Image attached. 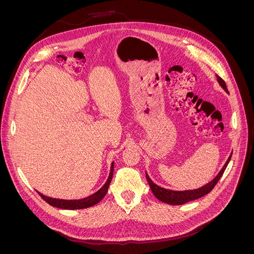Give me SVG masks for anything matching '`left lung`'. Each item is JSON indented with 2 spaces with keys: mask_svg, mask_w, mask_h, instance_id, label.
Returning a JSON list of instances; mask_svg holds the SVG:
<instances>
[{
  "mask_svg": "<svg viewBox=\"0 0 254 254\" xmlns=\"http://www.w3.org/2000/svg\"><path fill=\"white\" fill-rule=\"evenodd\" d=\"M217 80H218L219 84L221 86V88L224 89L226 92H228L226 82L224 81V79H222L221 77H219V76H217ZM231 157H232V153L228 158L227 162L224 165V167L221 168V171L218 173V175L215 177V178L211 182H209L207 184H205V186L199 188L197 190H180V191L179 190H166V189H163V188L157 186L156 183H153L151 181V179L148 177L147 174H146V179H147V181L149 183V187H150V190H151V191L153 193V195H155L159 199V200H161L162 202H165V203H168V204H173V205L184 204V203H187L189 201L195 200V199H198V198H200V197H202V196L210 193V191L214 189V187L216 186L217 182L219 181V179L221 178L222 174H224L225 170L227 168L228 163L230 162V160H231Z\"/></svg>",
  "mask_w": 254,
  "mask_h": 254,
  "instance_id": "obj_1",
  "label": "left lung"
}]
</instances>
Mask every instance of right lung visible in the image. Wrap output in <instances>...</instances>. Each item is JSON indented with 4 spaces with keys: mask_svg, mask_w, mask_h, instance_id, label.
Wrapping results in <instances>:
<instances>
[{
    "mask_svg": "<svg viewBox=\"0 0 254 254\" xmlns=\"http://www.w3.org/2000/svg\"><path fill=\"white\" fill-rule=\"evenodd\" d=\"M113 165H114V163L112 162L111 168H110V174H109V177H108V179H107L106 183L96 191V193L92 194L89 197L78 199V200H65V199H56V198H51V197H48V196H44L43 194L39 193V191H38V194H39L43 200L47 201L49 204H51L52 206L59 207V209L79 210V209H86V207H90L92 205L98 203L105 197V195L107 194V190H108L109 184L112 180Z\"/></svg>",
    "mask_w": 254,
    "mask_h": 254,
    "instance_id": "right-lung-1",
    "label": "right lung"
}]
</instances>
